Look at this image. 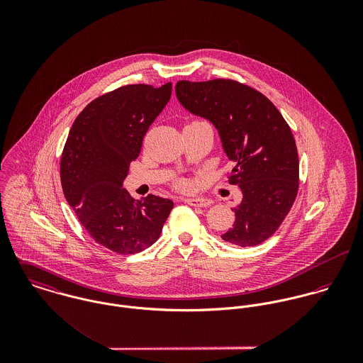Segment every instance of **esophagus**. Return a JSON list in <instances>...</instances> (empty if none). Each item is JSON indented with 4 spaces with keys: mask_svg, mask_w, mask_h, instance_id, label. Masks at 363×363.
<instances>
[{
    "mask_svg": "<svg viewBox=\"0 0 363 363\" xmlns=\"http://www.w3.org/2000/svg\"><path fill=\"white\" fill-rule=\"evenodd\" d=\"M184 201L193 207H208L212 204V200L206 197H193V199H186Z\"/></svg>",
    "mask_w": 363,
    "mask_h": 363,
    "instance_id": "34e87169",
    "label": "esophagus"
}]
</instances>
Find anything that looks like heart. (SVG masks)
I'll return each mask as SVG.
<instances>
[{
    "instance_id": "b5f03b06",
    "label": "heart",
    "mask_w": 363,
    "mask_h": 363,
    "mask_svg": "<svg viewBox=\"0 0 363 363\" xmlns=\"http://www.w3.org/2000/svg\"><path fill=\"white\" fill-rule=\"evenodd\" d=\"M187 186H189V183H186V182L182 183V187H187Z\"/></svg>"
}]
</instances>
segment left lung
Here are the masks:
<instances>
[{
  "label": "left lung",
  "instance_id": "1",
  "mask_svg": "<svg viewBox=\"0 0 363 363\" xmlns=\"http://www.w3.org/2000/svg\"><path fill=\"white\" fill-rule=\"evenodd\" d=\"M174 89L187 111L212 123L235 163L229 177L240 187L242 201L232 209L236 219L222 239L240 247L262 243L298 194L299 159L288 123L259 91L232 79L179 81Z\"/></svg>",
  "mask_w": 363,
  "mask_h": 363
}]
</instances>
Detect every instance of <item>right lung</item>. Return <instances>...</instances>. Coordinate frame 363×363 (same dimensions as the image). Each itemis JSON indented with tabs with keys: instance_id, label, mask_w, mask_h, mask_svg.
<instances>
[{
	"instance_id": "obj_1",
	"label": "right lung",
	"mask_w": 363,
	"mask_h": 363,
	"mask_svg": "<svg viewBox=\"0 0 363 363\" xmlns=\"http://www.w3.org/2000/svg\"><path fill=\"white\" fill-rule=\"evenodd\" d=\"M170 95L172 82L121 86L88 104L69 130L60 164L65 200L95 242L114 253L154 245L173 208L154 194L134 200L123 186Z\"/></svg>"
}]
</instances>
